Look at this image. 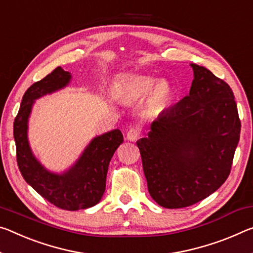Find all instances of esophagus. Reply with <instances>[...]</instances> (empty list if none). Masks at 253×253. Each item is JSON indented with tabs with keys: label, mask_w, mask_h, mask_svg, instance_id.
<instances>
[{
	"label": "esophagus",
	"mask_w": 253,
	"mask_h": 253,
	"mask_svg": "<svg viewBox=\"0 0 253 253\" xmlns=\"http://www.w3.org/2000/svg\"><path fill=\"white\" fill-rule=\"evenodd\" d=\"M139 137H141V129H139L138 127H133L127 131V139H128V141L135 142V141H137Z\"/></svg>",
	"instance_id": "esophagus-1"
}]
</instances>
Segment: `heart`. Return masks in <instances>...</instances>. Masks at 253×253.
Here are the masks:
<instances>
[{
	"mask_svg": "<svg viewBox=\"0 0 253 253\" xmlns=\"http://www.w3.org/2000/svg\"><path fill=\"white\" fill-rule=\"evenodd\" d=\"M122 95L127 101L134 102L146 97L145 111L148 115H158L166 109L172 97L171 85L166 80L152 79L150 76H134L122 85Z\"/></svg>",
	"mask_w": 253,
	"mask_h": 253,
	"instance_id": "obj_1",
	"label": "heart"
}]
</instances>
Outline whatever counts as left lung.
Listing matches in <instances>:
<instances>
[{
    "instance_id": "8db88e82",
    "label": "left lung",
    "mask_w": 253,
    "mask_h": 253,
    "mask_svg": "<svg viewBox=\"0 0 253 253\" xmlns=\"http://www.w3.org/2000/svg\"><path fill=\"white\" fill-rule=\"evenodd\" d=\"M191 67L189 94L136 142L151 197L171 210L194 205L225 182L241 130L230 85L206 67Z\"/></svg>"
}]
</instances>
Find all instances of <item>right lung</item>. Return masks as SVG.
<instances>
[{
  "label": "right lung",
  "instance_id": "1",
  "mask_svg": "<svg viewBox=\"0 0 253 253\" xmlns=\"http://www.w3.org/2000/svg\"><path fill=\"white\" fill-rule=\"evenodd\" d=\"M71 74L56 67L42 80L35 82L23 94L13 123L17 162L23 179L54 206L66 211L85 210L101 199L106 189L108 167L112 155L124 142L122 131L111 130L89 144L81 158L63 174L48 172L31 153L27 138L28 118L36 99L67 85Z\"/></svg>",
  "mask_w": 253,
  "mask_h": 253
}]
</instances>
